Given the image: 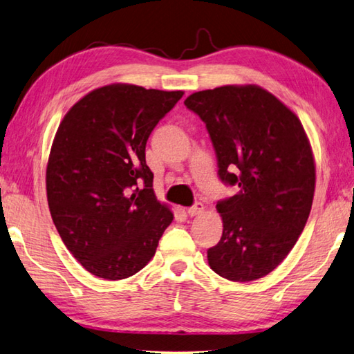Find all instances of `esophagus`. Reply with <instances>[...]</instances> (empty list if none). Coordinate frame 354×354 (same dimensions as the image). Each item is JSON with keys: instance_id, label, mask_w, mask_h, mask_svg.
Returning a JSON list of instances; mask_svg holds the SVG:
<instances>
[{"instance_id": "34e87169", "label": "esophagus", "mask_w": 354, "mask_h": 354, "mask_svg": "<svg viewBox=\"0 0 354 354\" xmlns=\"http://www.w3.org/2000/svg\"><path fill=\"white\" fill-rule=\"evenodd\" d=\"M203 209H205V208H203L202 203H196L194 206H191V208H188L186 211H188V214H189L191 217H194V216L202 214Z\"/></svg>"}]
</instances>
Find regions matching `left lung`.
I'll use <instances>...</instances> for the list:
<instances>
[{
    "mask_svg": "<svg viewBox=\"0 0 354 354\" xmlns=\"http://www.w3.org/2000/svg\"><path fill=\"white\" fill-rule=\"evenodd\" d=\"M185 106L206 124L220 180L239 186L216 206L223 234L208 250L211 270L232 282L270 274L302 234L315 197L316 165L301 120L256 84L194 92Z\"/></svg>",
    "mask_w": 354,
    "mask_h": 354,
    "instance_id": "left-lung-1",
    "label": "left lung"
}]
</instances>
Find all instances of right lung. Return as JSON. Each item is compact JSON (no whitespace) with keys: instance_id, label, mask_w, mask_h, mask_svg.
Returning a JSON list of instances; mask_svg holds the SVG:
<instances>
[{"instance_id":"obj_1","label":"right lung","mask_w":354,"mask_h":354,"mask_svg":"<svg viewBox=\"0 0 354 354\" xmlns=\"http://www.w3.org/2000/svg\"><path fill=\"white\" fill-rule=\"evenodd\" d=\"M182 97L114 83L78 100L59 123L46 168L48 203L66 248L91 274L134 276L174 218L154 194L145 149Z\"/></svg>"}]
</instances>
